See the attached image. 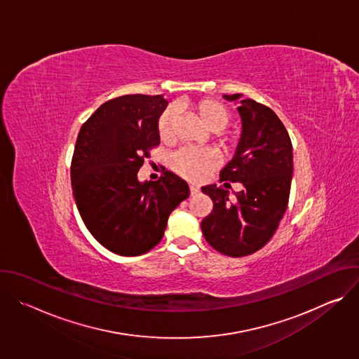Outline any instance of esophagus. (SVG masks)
<instances>
[{
    "instance_id": "34e87169",
    "label": "esophagus",
    "mask_w": 359,
    "mask_h": 359,
    "mask_svg": "<svg viewBox=\"0 0 359 359\" xmlns=\"http://www.w3.org/2000/svg\"><path fill=\"white\" fill-rule=\"evenodd\" d=\"M200 191V187L197 184H190V193L191 194H197Z\"/></svg>"
}]
</instances>
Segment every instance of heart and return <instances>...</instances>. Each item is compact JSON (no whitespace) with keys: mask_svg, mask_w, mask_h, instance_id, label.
<instances>
[{"mask_svg":"<svg viewBox=\"0 0 359 359\" xmlns=\"http://www.w3.org/2000/svg\"><path fill=\"white\" fill-rule=\"evenodd\" d=\"M191 111L197 121L210 132H220L229 123L227 109L213 99H203L196 102L191 107ZM173 111H166L159 121V136L163 142L170 140L172 126H173ZM224 144V142H222ZM217 165V156L210 149H182L176 151L170 159V168L179 176L198 182L206 177Z\"/></svg>","mask_w":359,"mask_h":359,"instance_id":"1","label":"heart"}]
</instances>
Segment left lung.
<instances>
[{
    "instance_id": "8db88e82",
    "label": "left lung",
    "mask_w": 359,
    "mask_h": 359,
    "mask_svg": "<svg viewBox=\"0 0 359 359\" xmlns=\"http://www.w3.org/2000/svg\"><path fill=\"white\" fill-rule=\"evenodd\" d=\"M223 99L237 105L241 133L234 156L220 172V182H240L243 189L233 191L230 198L229 190L216 184L201 187L212 198L213 210L200 226L213 248L230 257H243L267 244L287 210L292 144L270 108L244 99L241 93L223 95Z\"/></svg>"
}]
</instances>
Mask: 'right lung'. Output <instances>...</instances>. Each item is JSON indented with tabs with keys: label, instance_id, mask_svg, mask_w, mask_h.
I'll return each mask as SVG.
<instances>
[{
	"label": "right lung",
	"instance_id": "add662e5",
	"mask_svg": "<svg viewBox=\"0 0 359 359\" xmlns=\"http://www.w3.org/2000/svg\"><path fill=\"white\" fill-rule=\"evenodd\" d=\"M163 95H125L100 105L82 125L71 166L72 191L90 234L115 254L135 257L163 237L189 184L166 170L158 182L137 177L149 149L161 143Z\"/></svg>",
	"mask_w": 359,
	"mask_h": 359
}]
</instances>
